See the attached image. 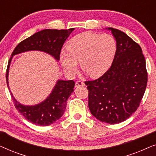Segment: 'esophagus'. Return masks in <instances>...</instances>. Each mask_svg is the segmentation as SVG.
Masks as SVG:
<instances>
[{
	"mask_svg": "<svg viewBox=\"0 0 156 156\" xmlns=\"http://www.w3.org/2000/svg\"><path fill=\"white\" fill-rule=\"evenodd\" d=\"M84 86V83L82 82V81H77L75 83V87H83Z\"/></svg>",
	"mask_w": 156,
	"mask_h": 156,
	"instance_id": "1",
	"label": "esophagus"
}]
</instances>
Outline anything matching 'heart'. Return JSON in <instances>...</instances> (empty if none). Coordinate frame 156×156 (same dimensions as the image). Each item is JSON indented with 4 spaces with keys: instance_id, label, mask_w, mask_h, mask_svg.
Here are the masks:
<instances>
[{
    "instance_id": "obj_1",
    "label": "heart",
    "mask_w": 156,
    "mask_h": 156,
    "mask_svg": "<svg viewBox=\"0 0 156 156\" xmlns=\"http://www.w3.org/2000/svg\"><path fill=\"white\" fill-rule=\"evenodd\" d=\"M116 42L108 34L99 35L90 32L79 34L67 45V52L60 55L62 65L65 71L74 73L77 62L91 77L103 74L112 63L116 52Z\"/></svg>"
}]
</instances>
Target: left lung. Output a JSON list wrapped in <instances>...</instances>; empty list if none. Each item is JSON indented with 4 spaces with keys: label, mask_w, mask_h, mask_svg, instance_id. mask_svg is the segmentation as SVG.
<instances>
[{
    "label": "left lung",
    "mask_w": 156,
    "mask_h": 156,
    "mask_svg": "<svg viewBox=\"0 0 156 156\" xmlns=\"http://www.w3.org/2000/svg\"><path fill=\"white\" fill-rule=\"evenodd\" d=\"M108 29L116 41L112 65L101 76L85 84L91 114L102 122L116 124L137 110L146 89L148 72L139 44L119 30Z\"/></svg>",
    "instance_id": "left-lung-1"
}]
</instances>
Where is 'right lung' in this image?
Instances as JSON below:
<instances>
[{
    "instance_id": "right-lung-1",
    "label": "right lung",
    "mask_w": 156,
    "mask_h": 156,
    "mask_svg": "<svg viewBox=\"0 0 156 156\" xmlns=\"http://www.w3.org/2000/svg\"><path fill=\"white\" fill-rule=\"evenodd\" d=\"M74 30H50L39 31L27 39L23 40L14 49L8 62L6 70V82L8 89V72L10 61L13 55L30 50L45 52L55 57L57 60L60 58V52L65 40ZM73 80H58L50 96L37 105L24 106L16 101L10 92L15 107L27 120L34 124L46 126L52 124L62 116L67 106V99L74 91ZM10 90V89H9Z\"/></svg>"
}]
</instances>
